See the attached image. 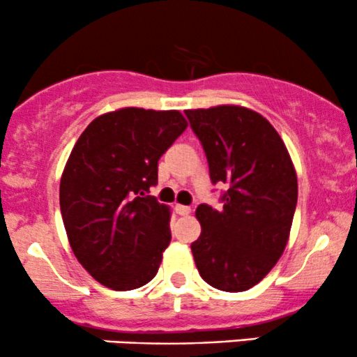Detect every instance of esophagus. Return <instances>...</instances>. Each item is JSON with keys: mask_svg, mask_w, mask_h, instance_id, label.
Masks as SVG:
<instances>
[{"mask_svg": "<svg viewBox=\"0 0 357 357\" xmlns=\"http://www.w3.org/2000/svg\"><path fill=\"white\" fill-rule=\"evenodd\" d=\"M176 213H178V215H181V216H186V215H190L191 213V208L190 206H184V204H176Z\"/></svg>", "mask_w": 357, "mask_h": 357, "instance_id": "obj_1", "label": "esophagus"}]
</instances>
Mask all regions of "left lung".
Returning <instances> with one entry per match:
<instances>
[{
    "label": "left lung",
    "instance_id": "obj_1",
    "mask_svg": "<svg viewBox=\"0 0 357 357\" xmlns=\"http://www.w3.org/2000/svg\"><path fill=\"white\" fill-rule=\"evenodd\" d=\"M206 153L213 183L227 184L223 208H196L202 235L191 243L199 275L243 292L275 267L289 241L297 173L273 126L255 110L216 105L184 110Z\"/></svg>",
    "mask_w": 357,
    "mask_h": 357
}]
</instances>
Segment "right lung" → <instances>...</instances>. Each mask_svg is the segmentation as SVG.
Listing matches in <instances>:
<instances>
[{
	"label": "right lung",
	"mask_w": 357,
	"mask_h": 357,
	"mask_svg": "<svg viewBox=\"0 0 357 357\" xmlns=\"http://www.w3.org/2000/svg\"><path fill=\"white\" fill-rule=\"evenodd\" d=\"M188 127L179 110L124 107L96 117L60 179L73 255L102 285L132 290L158 273L171 241V210L147 196L158 161Z\"/></svg>",
	"instance_id": "1"
}]
</instances>
